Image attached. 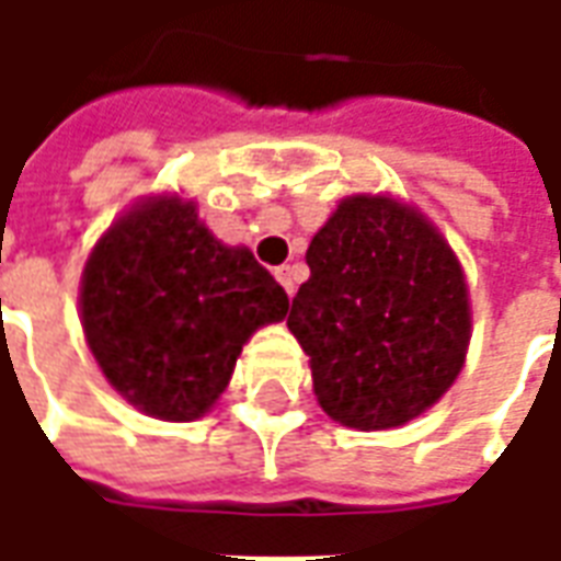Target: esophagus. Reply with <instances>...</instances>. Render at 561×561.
<instances>
[{
    "mask_svg": "<svg viewBox=\"0 0 561 561\" xmlns=\"http://www.w3.org/2000/svg\"><path fill=\"white\" fill-rule=\"evenodd\" d=\"M276 279H279V285L288 291V297H294V270L288 267V264H282V267H276Z\"/></svg>",
    "mask_w": 561,
    "mask_h": 561,
    "instance_id": "esophagus-1",
    "label": "esophagus"
}]
</instances>
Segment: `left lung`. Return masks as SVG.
<instances>
[{
	"label": "left lung",
	"mask_w": 561,
	"mask_h": 561,
	"mask_svg": "<svg viewBox=\"0 0 561 561\" xmlns=\"http://www.w3.org/2000/svg\"><path fill=\"white\" fill-rule=\"evenodd\" d=\"M306 264L288 330L333 421L393 430L445 397L469 352V288L421 209L390 195L345 197Z\"/></svg>",
	"instance_id": "8db88e82"
}]
</instances>
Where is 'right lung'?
Instances as JSON below:
<instances>
[{
    "label": "right lung",
    "instance_id": "add662e5",
    "mask_svg": "<svg viewBox=\"0 0 561 561\" xmlns=\"http://www.w3.org/2000/svg\"><path fill=\"white\" fill-rule=\"evenodd\" d=\"M288 312V294L245 245H225L195 201H140L92 245L80 324L116 393L159 421L216 405L252 333Z\"/></svg>",
    "mask_w": 561,
    "mask_h": 561
}]
</instances>
